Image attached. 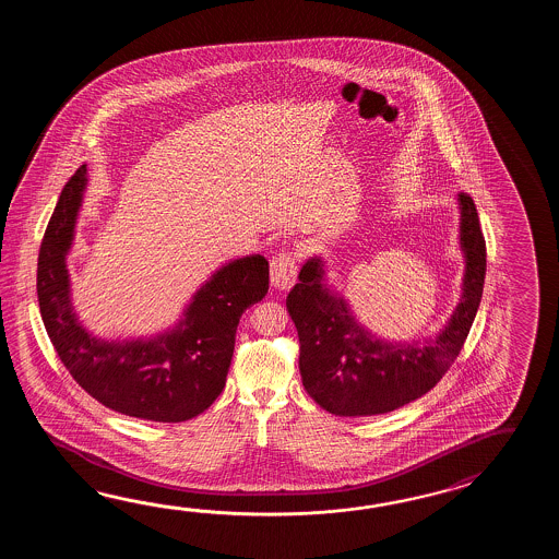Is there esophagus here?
<instances>
[{"mask_svg":"<svg viewBox=\"0 0 559 559\" xmlns=\"http://www.w3.org/2000/svg\"><path fill=\"white\" fill-rule=\"evenodd\" d=\"M270 274H272V285L275 289H289L296 284L297 265L292 253H280L272 260L270 265Z\"/></svg>","mask_w":559,"mask_h":559,"instance_id":"obj_1","label":"esophagus"}]
</instances>
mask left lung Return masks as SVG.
Here are the masks:
<instances>
[{"label": "left lung", "instance_id": "left-lung-1", "mask_svg": "<svg viewBox=\"0 0 559 559\" xmlns=\"http://www.w3.org/2000/svg\"><path fill=\"white\" fill-rule=\"evenodd\" d=\"M462 296L436 337L385 340L357 320L330 282L328 262L313 253L301 265L285 308L299 337L306 392L335 416H380L428 393L452 368L474 323L486 280V241L474 200L457 195Z\"/></svg>", "mask_w": 559, "mask_h": 559}]
</instances>
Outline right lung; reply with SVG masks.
Instances as JSON below:
<instances>
[{"instance_id": "obj_1", "label": "right lung", "mask_w": 559, "mask_h": 559, "mask_svg": "<svg viewBox=\"0 0 559 559\" xmlns=\"http://www.w3.org/2000/svg\"><path fill=\"white\" fill-rule=\"evenodd\" d=\"M87 183L84 164L61 191L39 248L37 299L49 340L73 380L99 404L159 424L191 419L226 385L239 318L270 287L267 260L251 253L219 265L162 332L95 335L75 311L68 270Z\"/></svg>"}]
</instances>
